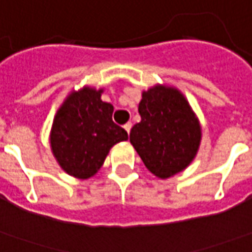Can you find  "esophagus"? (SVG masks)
Segmentation results:
<instances>
[{
    "label": "esophagus",
    "instance_id": "obj_1",
    "mask_svg": "<svg viewBox=\"0 0 252 252\" xmlns=\"http://www.w3.org/2000/svg\"><path fill=\"white\" fill-rule=\"evenodd\" d=\"M123 127H125V130H126L127 133H130V129H131V123L127 122L126 125H125V126H123Z\"/></svg>",
    "mask_w": 252,
    "mask_h": 252
}]
</instances>
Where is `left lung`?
I'll return each mask as SVG.
<instances>
[{
	"label": "left lung",
	"mask_w": 252,
	"mask_h": 252,
	"mask_svg": "<svg viewBox=\"0 0 252 252\" xmlns=\"http://www.w3.org/2000/svg\"><path fill=\"white\" fill-rule=\"evenodd\" d=\"M138 114L141 122L131 127L130 143L145 167L159 178H169L188 167L202 131L185 97L177 89L159 85L144 92Z\"/></svg>",
	"instance_id": "left-lung-1"
}]
</instances>
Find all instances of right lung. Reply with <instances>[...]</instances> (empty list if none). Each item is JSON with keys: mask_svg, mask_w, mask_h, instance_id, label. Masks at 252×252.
<instances>
[{"mask_svg": "<svg viewBox=\"0 0 252 252\" xmlns=\"http://www.w3.org/2000/svg\"><path fill=\"white\" fill-rule=\"evenodd\" d=\"M103 90L72 92L57 111L50 145L62 169L81 180L94 176L109 149L127 140V131L112 121V104L101 100Z\"/></svg>", "mask_w": 252, "mask_h": 252, "instance_id": "add662e5", "label": "right lung"}]
</instances>
